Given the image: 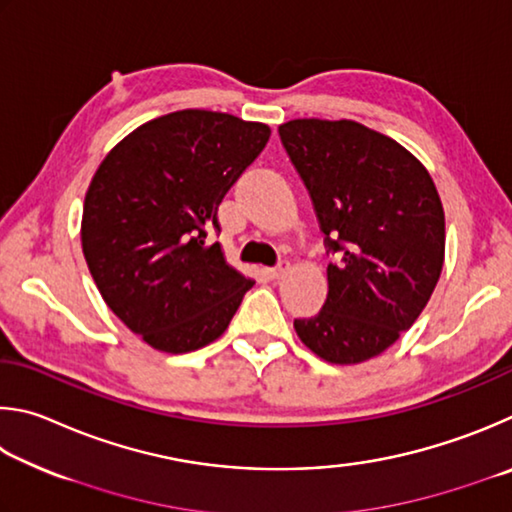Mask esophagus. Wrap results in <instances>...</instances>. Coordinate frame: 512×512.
<instances>
[{
  "label": "esophagus",
  "instance_id": "34e87169",
  "mask_svg": "<svg viewBox=\"0 0 512 512\" xmlns=\"http://www.w3.org/2000/svg\"><path fill=\"white\" fill-rule=\"evenodd\" d=\"M288 272H290V263L288 261H281L276 267H270V270H267V276L276 281V279H283V276L288 274Z\"/></svg>",
  "mask_w": 512,
  "mask_h": 512
}]
</instances>
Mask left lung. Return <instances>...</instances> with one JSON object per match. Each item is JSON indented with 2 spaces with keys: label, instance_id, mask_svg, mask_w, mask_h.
Masks as SVG:
<instances>
[{
  "label": "left lung",
  "instance_id": "1",
  "mask_svg": "<svg viewBox=\"0 0 512 512\" xmlns=\"http://www.w3.org/2000/svg\"><path fill=\"white\" fill-rule=\"evenodd\" d=\"M315 204L328 251L319 315L294 319L303 344L330 364L378 357L425 310L445 261V213L427 168L398 141L357 121L279 125Z\"/></svg>",
  "mask_w": 512,
  "mask_h": 512
}]
</instances>
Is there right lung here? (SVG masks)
<instances>
[{"label":"right lung","mask_w":512,"mask_h":512,"mask_svg":"<svg viewBox=\"0 0 512 512\" xmlns=\"http://www.w3.org/2000/svg\"><path fill=\"white\" fill-rule=\"evenodd\" d=\"M270 125L179 110L139 125L89 182L80 242L110 310L161 353H191L227 330L254 281L224 258L218 206L270 139Z\"/></svg>","instance_id":"right-lung-1"}]
</instances>
